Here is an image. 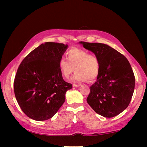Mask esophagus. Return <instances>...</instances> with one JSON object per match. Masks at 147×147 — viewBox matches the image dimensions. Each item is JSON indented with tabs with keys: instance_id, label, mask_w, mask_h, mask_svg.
Masks as SVG:
<instances>
[{
	"instance_id": "esophagus-1",
	"label": "esophagus",
	"mask_w": 147,
	"mask_h": 147,
	"mask_svg": "<svg viewBox=\"0 0 147 147\" xmlns=\"http://www.w3.org/2000/svg\"><path fill=\"white\" fill-rule=\"evenodd\" d=\"M80 86V84H73V86L75 87V88L79 87Z\"/></svg>"
}]
</instances>
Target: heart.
Wrapping results in <instances>:
<instances>
[{
    "label": "heart",
    "instance_id": "1",
    "mask_svg": "<svg viewBox=\"0 0 147 147\" xmlns=\"http://www.w3.org/2000/svg\"><path fill=\"white\" fill-rule=\"evenodd\" d=\"M67 55L68 59L61 57L59 66L63 76L68 78L76 70L72 78L75 82H92L97 77L100 70L99 59L96 55L90 54L87 51L77 48L69 50Z\"/></svg>",
    "mask_w": 147,
    "mask_h": 147
}]
</instances>
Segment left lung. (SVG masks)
<instances>
[{"mask_svg":"<svg viewBox=\"0 0 147 147\" xmlns=\"http://www.w3.org/2000/svg\"><path fill=\"white\" fill-rule=\"evenodd\" d=\"M99 59L97 81L90 87L88 104L105 118L117 116L129 104L135 87V77L126 57L110 46L80 42Z\"/></svg>","mask_w":147,"mask_h":147,"instance_id":"obj_1","label":"left lung"}]
</instances>
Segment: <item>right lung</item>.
I'll list each match as a JSON object with an SVG mask.
<instances>
[{
  "label": "right lung",
  "mask_w": 147,
  "mask_h": 147,
  "mask_svg": "<svg viewBox=\"0 0 147 147\" xmlns=\"http://www.w3.org/2000/svg\"><path fill=\"white\" fill-rule=\"evenodd\" d=\"M68 45L45 42L21 62L14 80L16 100L23 112L36 121L52 118L72 84L64 80L59 61Z\"/></svg>",
  "instance_id": "add662e5"
}]
</instances>
